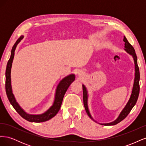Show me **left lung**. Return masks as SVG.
<instances>
[{"label":"left lung","instance_id":"obj_1","mask_svg":"<svg viewBox=\"0 0 146 146\" xmlns=\"http://www.w3.org/2000/svg\"><path fill=\"white\" fill-rule=\"evenodd\" d=\"M123 41L125 42V48L124 50L133 56L134 62H135V80H134V83H133V89H132V92L130 96V98L128 101L127 104L125 106V107L122 110L121 113L119 114V116L116 119L115 121H114L111 122L107 123H100L101 125H116L119 122L122 121L123 119H124L128 114H129L131 109L135 105L137 100H138L139 93V78H140V74H139V67L138 66V62H137V56L135 53V50L134 49L133 47L132 46L129 42L128 41L125 36H123ZM83 104L84 107H85L86 112L88 114V116H89L92 120L94 121V119L92 118L91 116L90 112L89 111V109H88V91L86 90V88L85 86V85H83Z\"/></svg>","mask_w":146,"mask_h":146}]
</instances>
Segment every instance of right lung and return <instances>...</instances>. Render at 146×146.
<instances>
[{
  "mask_svg": "<svg viewBox=\"0 0 146 146\" xmlns=\"http://www.w3.org/2000/svg\"><path fill=\"white\" fill-rule=\"evenodd\" d=\"M23 38L24 36H21L18 38V39L16 41L14 46H13L10 58L7 63L5 72L6 93L10 104L12 105L13 108L15 109L16 111L19 114V115L22 117H23L25 120H27L29 122H45L49 120V119H50L53 117H54L59 111L66 92L68 89V88L70 84H71L75 80V75L70 74L69 76H66V77L63 78L62 80L60 81L56 88L54 104H53V105L49 108V109L47 110L45 113H44L41 114H37V115L30 114L26 113L24 110L20 107V105L16 102L15 96L13 94L12 88L11 85V69L12 66L13 60L15 56V51L17 45L18 44V43L23 39Z\"/></svg>",
  "mask_w": 146,
  "mask_h": 146,
  "instance_id": "obj_1",
  "label": "right lung"
}]
</instances>
